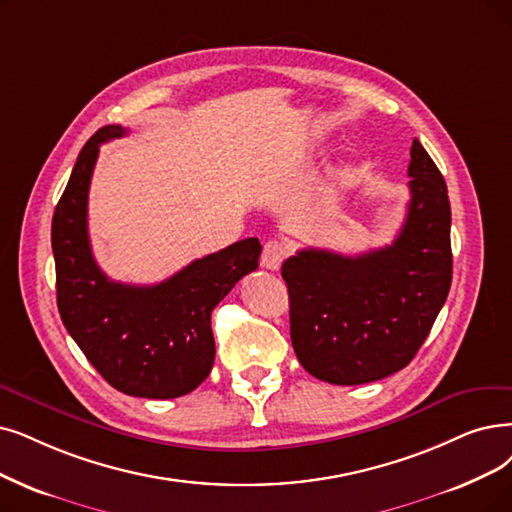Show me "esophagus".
Returning <instances> with one entry per match:
<instances>
[{
    "label": "esophagus",
    "instance_id": "obj_1",
    "mask_svg": "<svg viewBox=\"0 0 512 512\" xmlns=\"http://www.w3.org/2000/svg\"><path fill=\"white\" fill-rule=\"evenodd\" d=\"M285 256H288V245H285L283 241L273 239V241H267V243H264L262 256H260V264H262L264 269L277 271V269L281 267V262H283V258H285Z\"/></svg>",
    "mask_w": 512,
    "mask_h": 512
}]
</instances>
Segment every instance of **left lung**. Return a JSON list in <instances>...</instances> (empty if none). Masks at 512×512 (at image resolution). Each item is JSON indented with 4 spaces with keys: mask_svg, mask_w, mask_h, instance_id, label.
Returning <instances> with one entry per match:
<instances>
[{
    "mask_svg": "<svg viewBox=\"0 0 512 512\" xmlns=\"http://www.w3.org/2000/svg\"><path fill=\"white\" fill-rule=\"evenodd\" d=\"M410 203L397 239L359 256L300 250L281 264L294 353L311 376L365 384L410 363L452 285V210L445 180L412 142Z\"/></svg>",
    "mask_w": 512,
    "mask_h": 512,
    "instance_id": "obj_1",
    "label": "left lung"
}]
</instances>
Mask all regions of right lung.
Instances as JSON below:
<instances>
[{
    "instance_id": "right-lung-1",
    "label": "right lung",
    "mask_w": 512,
    "mask_h": 512,
    "mask_svg": "<svg viewBox=\"0 0 512 512\" xmlns=\"http://www.w3.org/2000/svg\"><path fill=\"white\" fill-rule=\"evenodd\" d=\"M124 134L126 128L105 126L86 142L54 210L58 313L81 353L117 391L174 399L212 372V311L258 269L262 245L256 237L241 239L157 285L111 281L92 256L88 191L100 145Z\"/></svg>"
}]
</instances>
